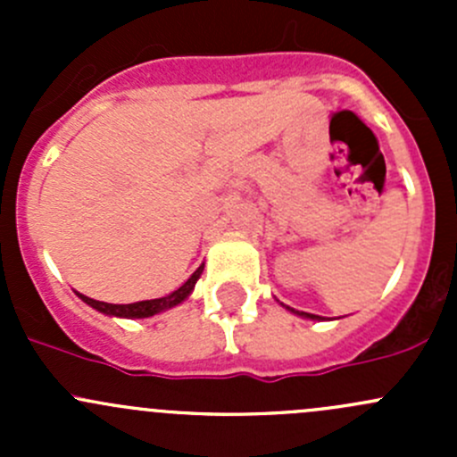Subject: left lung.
I'll return each mask as SVG.
<instances>
[{"mask_svg":"<svg viewBox=\"0 0 457 457\" xmlns=\"http://www.w3.org/2000/svg\"><path fill=\"white\" fill-rule=\"evenodd\" d=\"M280 305H283V303H280ZM285 310L287 312H292V314H296V316H301V318H310V320H325V318L322 316H316V314H307V312H298V310H294V307H289V305H283Z\"/></svg>","mask_w":457,"mask_h":457,"instance_id":"1","label":"left lung"}]
</instances>
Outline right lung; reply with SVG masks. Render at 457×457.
Instances as JSON below:
<instances>
[{
    "instance_id": "obj_1",
    "label": "right lung",
    "mask_w": 457,
    "mask_h": 457,
    "mask_svg": "<svg viewBox=\"0 0 457 457\" xmlns=\"http://www.w3.org/2000/svg\"><path fill=\"white\" fill-rule=\"evenodd\" d=\"M203 267H205V265H201L199 270H196L195 274H192L190 278H187L186 283L181 285V287L174 289L172 294H168V296H161V298H152V301L128 303V305H114V303H101V301H95V298H87V296H84V294H79V292H75V294L81 298V301L86 303V305H90L92 310L101 312V314H105V316H114V318H150V316L163 314V312H168V310H172V307L181 305V303L186 301V298L192 294V289H195L196 280L201 278Z\"/></svg>"
}]
</instances>
